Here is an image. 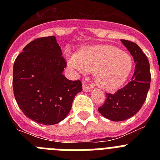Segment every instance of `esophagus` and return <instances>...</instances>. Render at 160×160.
Here are the masks:
<instances>
[{"label":"esophagus","instance_id":"1","mask_svg":"<svg viewBox=\"0 0 160 160\" xmlns=\"http://www.w3.org/2000/svg\"><path fill=\"white\" fill-rule=\"evenodd\" d=\"M82 89H83V90H84L85 92H90V91H91V88L89 87L88 85L86 84V83H83Z\"/></svg>","mask_w":160,"mask_h":160}]
</instances>
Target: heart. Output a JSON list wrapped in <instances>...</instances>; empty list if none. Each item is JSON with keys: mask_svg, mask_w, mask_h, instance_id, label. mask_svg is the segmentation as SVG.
<instances>
[{"mask_svg": "<svg viewBox=\"0 0 160 160\" xmlns=\"http://www.w3.org/2000/svg\"><path fill=\"white\" fill-rule=\"evenodd\" d=\"M71 68L81 73H94L98 87L107 91L121 88L133 70V59L129 53L109 45L82 49L78 55L69 58Z\"/></svg>", "mask_w": 160, "mask_h": 160, "instance_id": "obj_1", "label": "heart"}]
</instances>
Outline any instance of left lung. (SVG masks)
Returning <instances> with one entry per match:
<instances>
[{
	"label": "left lung",
	"mask_w": 160,
	"mask_h": 160,
	"mask_svg": "<svg viewBox=\"0 0 160 160\" xmlns=\"http://www.w3.org/2000/svg\"><path fill=\"white\" fill-rule=\"evenodd\" d=\"M135 63L131 81L114 94H107V98L98 111L112 121H123L134 116L143 105L151 84L150 64L141 48L135 42L122 39Z\"/></svg>",
	"instance_id": "1"
}]
</instances>
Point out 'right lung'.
Listing matches in <instances>:
<instances>
[{"instance_id":"right-lung-1","label":"right lung","mask_w":160,"mask_h":160,"mask_svg":"<svg viewBox=\"0 0 160 160\" xmlns=\"http://www.w3.org/2000/svg\"><path fill=\"white\" fill-rule=\"evenodd\" d=\"M54 36L37 38L17 57L13 65L12 88L18 107L25 116L38 123L53 125L70 112L80 80L62 74L66 62Z\"/></svg>"}]
</instances>
